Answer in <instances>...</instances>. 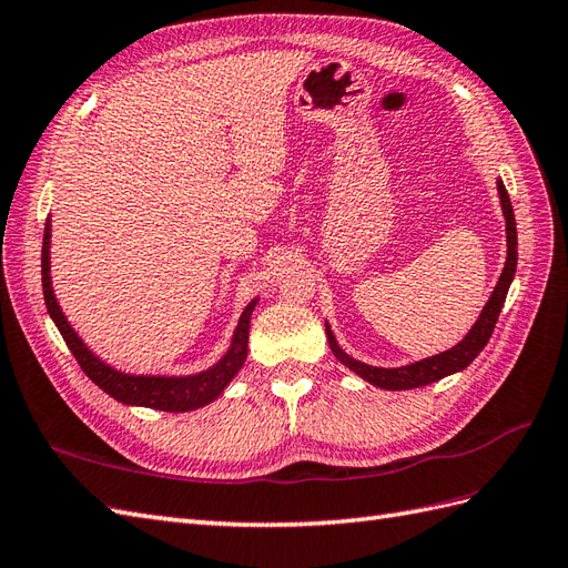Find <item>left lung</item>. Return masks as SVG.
Instances as JSON below:
<instances>
[{"label": "left lung", "mask_w": 568, "mask_h": 568, "mask_svg": "<svg viewBox=\"0 0 568 568\" xmlns=\"http://www.w3.org/2000/svg\"><path fill=\"white\" fill-rule=\"evenodd\" d=\"M497 192H499V201H501V211L506 217V264L504 271L497 281V287H494L491 297L487 300V304L479 312V318L473 324V328L465 333V338L450 347V351H444L439 355L425 357L419 362H413V365L405 367H372L359 362L355 357L347 355L343 347L338 345L336 336H333L331 326L326 324V338L333 355L336 359H341L347 369H353L362 379L369 382L376 388H386V390H408V388H419L444 379L448 374H456L460 369H465L470 362L483 353V347L489 343L491 331L497 326L499 312L506 302V293L511 287V281L516 275V264H518V235H516V217H514V206L511 199H508V192L501 180H497Z\"/></svg>", "instance_id": "1"}]
</instances>
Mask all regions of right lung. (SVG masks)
I'll return each instance as SVG.
<instances>
[{
    "label": "right lung",
    "instance_id": "add662e5",
    "mask_svg": "<svg viewBox=\"0 0 568 568\" xmlns=\"http://www.w3.org/2000/svg\"><path fill=\"white\" fill-rule=\"evenodd\" d=\"M50 240H52V225L50 217L45 223V237H42V295H45V307L48 314L60 328L64 343L69 345L71 355L77 357L81 369L85 372L89 379L105 390L108 396L120 400L124 405H141V408H153V410H165V413H189L203 408V405L213 403L217 396L223 394L227 384L235 379V374L242 369L246 359V343H250V322L252 312L256 307L258 297H254L246 304L235 333H232V341L227 353L215 362L213 367L203 369L199 374H184V376H160V374H126L122 369L110 367L108 362L100 359L91 347L85 345L79 333L71 328L67 316L60 307V302L54 297L52 278H50Z\"/></svg>",
    "mask_w": 568,
    "mask_h": 568
}]
</instances>
